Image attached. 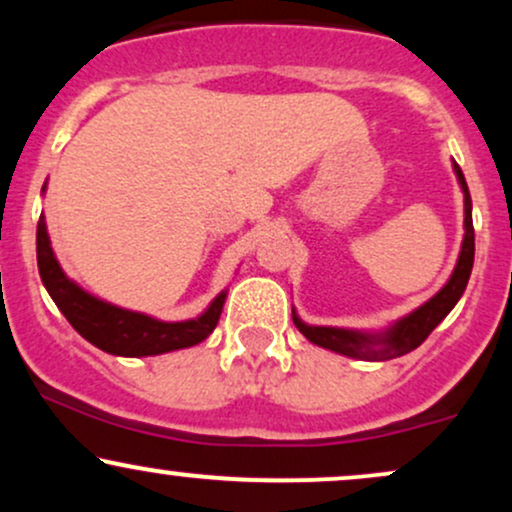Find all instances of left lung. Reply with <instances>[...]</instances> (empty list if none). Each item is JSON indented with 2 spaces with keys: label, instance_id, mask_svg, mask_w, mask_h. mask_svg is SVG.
<instances>
[{
  "label": "left lung",
  "instance_id": "1",
  "mask_svg": "<svg viewBox=\"0 0 512 512\" xmlns=\"http://www.w3.org/2000/svg\"><path fill=\"white\" fill-rule=\"evenodd\" d=\"M455 173L464 190V240L460 260H457V267L455 272H452L448 284H445L431 301L421 305V308H416L414 313L404 317V320H399L390 332L378 334V337H370V334L351 330H337V327L305 325L301 317L296 315V310H293V325H296L310 342L317 346H325V349L330 351H337V354L361 358V361H390V358L409 354L416 346L424 344L428 334L445 320V315L455 308V303L460 301L464 289H467V281L474 264L472 197H469L467 182H464V175L457 163Z\"/></svg>",
  "mask_w": 512,
  "mask_h": 512
}]
</instances>
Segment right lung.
Instances as JSON below:
<instances>
[{"label": "right lung", "instance_id": "right-lung-1", "mask_svg": "<svg viewBox=\"0 0 512 512\" xmlns=\"http://www.w3.org/2000/svg\"><path fill=\"white\" fill-rule=\"evenodd\" d=\"M35 245H38V269L45 289L86 342L115 356H158L166 351L187 349L207 339L214 327L219 325L226 293H219L214 303L197 320L185 322H161L154 317L122 310L117 305L98 301L91 293L69 281L62 267L55 260L50 248L48 228L40 216L38 231H35Z\"/></svg>", "mask_w": 512, "mask_h": 512}]
</instances>
